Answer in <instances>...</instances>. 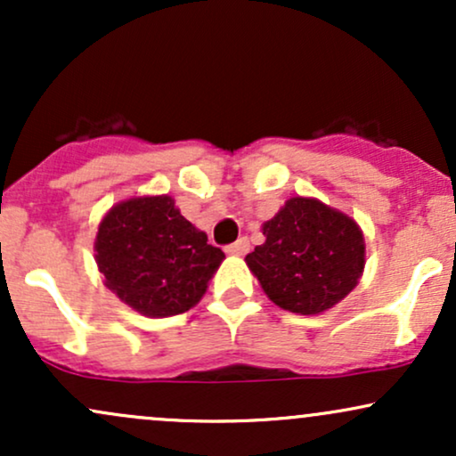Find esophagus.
<instances>
[{"instance_id": "34e87169", "label": "esophagus", "mask_w": 456, "mask_h": 456, "mask_svg": "<svg viewBox=\"0 0 456 456\" xmlns=\"http://www.w3.org/2000/svg\"><path fill=\"white\" fill-rule=\"evenodd\" d=\"M248 248H250L248 240H246V238H240L238 242L229 244L227 248H224V250H227L229 255H246V253H248Z\"/></svg>"}]
</instances>
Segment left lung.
I'll return each mask as SVG.
<instances>
[{"label": "left lung", "instance_id": "obj_1", "mask_svg": "<svg viewBox=\"0 0 456 456\" xmlns=\"http://www.w3.org/2000/svg\"><path fill=\"white\" fill-rule=\"evenodd\" d=\"M265 242L246 255L261 289L297 315H322L347 297L366 264L360 224L315 197H291L261 224Z\"/></svg>", "mask_w": 456, "mask_h": 456}]
</instances>
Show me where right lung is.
Segmentation results:
<instances>
[{
	"mask_svg": "<svg viewBox=\"0 0 456 456\" xmlns=\"http://www.w3.org/2000/svg\"><path fill=\"white\" fill-rule=\"evenodd\" d=\"M102 282L141 315L160 319L199 305L224 253L186 221L169 195L118 201L94 240Z\"/></svg>",
	"mask_w": 456,
	"mask_h": 456,
	"instance_id": "obj_1",
	"label": "right lung"
}]
</instances>
